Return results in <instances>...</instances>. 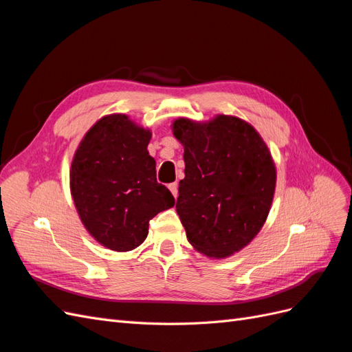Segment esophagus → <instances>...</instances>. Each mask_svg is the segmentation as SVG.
<instances>
[{
	"label": "esophagus",
	"mask_w": 352,
	"mask_h": 352,
	"mask_svg": "<svg viewBox=\"0 0 352 352\" xmlns=\"http://www.w3.org/2000/svg\"><path fill=\"white\" fill-rule=\"evenodd\" d=\"M168 189H170V192L173 194V197L177 198V182L170 184V185H168Z\"/></svg>",
	"instance_id": "esophagus-1"
}]
</instances>
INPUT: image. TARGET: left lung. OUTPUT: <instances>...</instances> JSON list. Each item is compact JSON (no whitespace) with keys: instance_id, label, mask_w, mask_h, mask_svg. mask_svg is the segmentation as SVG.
<instances>
[{"instance_id":"left-lung-1","label":"left lung","mask_w":352,"mask_h":352,"mask_svg":"<svg viewBox=\"0 0 352 352\" xmlns=\"http://www.w3.org/2000/svg\"><path fill=\"white\" fill-rule=\"evenodd\" d=\"M173 135L185 150L176 211L188 241L207 257H229L269 216L276 186L269 148L250 123L223 114L208 123L177 119Z\"/></svg>"}]
</instances>
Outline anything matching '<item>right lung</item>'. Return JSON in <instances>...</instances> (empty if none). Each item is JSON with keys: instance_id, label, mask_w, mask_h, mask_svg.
<instances>
[{"instance_id": "right-lung-1", "label": "right lung", "mask_w": 352, "mask_h": 352, "mask_svg": "<svg viewBox=\"0 0 352 352\" xmlns=\"http://www.w3.org/2000/svg\"><path fill=\"white\" fill-rule=\"evenodd\" d=\"M151 132L124 114L95 123L74 153L70 190L83 226L104 247L131 251L145 241L150 220L175 206L157 182L148 153Z\"/></svg>"}]
</instances>
